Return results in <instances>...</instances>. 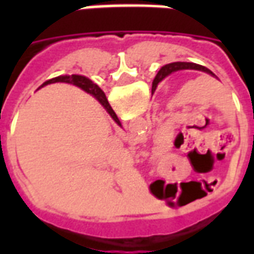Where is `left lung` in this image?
I'll return each mask as SVG.
<instances>
[{"label": "left lung", "instance_id": "left-lung-1", "mask_svg": "<svg viewBox=\"0 0 254 254\" xmlns=\"http://www.w3.org/2000/svg\"><path fill=\"white\" fill-rule=\"evenodd\" d=\"M182 69H194V70H202V72H207L209 74H212L213 73L207 69L205 66H201V65H197V64H191V63H173L169 64V65H165V66L162 67L159 70V73L156 74V77H155L154 83H152V91L156 89L158 87V84L166 77V76H169L170 73L177 72V70H182Z\"/></svg>", "mask_w": 254, "mask_h": 254}]
</instances>
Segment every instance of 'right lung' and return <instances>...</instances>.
<instances>
[{
    "mask_svg": "<svg viewBox=\"0 0 254 254\" xmlns=\"http://www.w3.org/2000/svg\"><path fill=\"white\" fill-rule=\"evenodd\" d=\"M58 81H61V83L73 84V85H77V87H80L81 89H84L85 92L94 95L95 98H96V99L99 100L100 103L103 105V107H105L106 110H107V113L110 114L111 118H113V120H114V121H116L118 125H121V124H120V120H118V117L116 116L114 110L111 109V106L109 105V102H107V99H106L105 92H103V91H102V89H100L99 87L96 85V84L92 83L89 78L84 77V76H78V74H72V76H58V77L52 78V80H47L46 83L42 84V87H43V85H47V84L58 83Z\"/></svg>",
    "mask_w": 254,
    "mask_h": 254,
    "instance_id": "right-lung-1",
    "label": "right lung"
}]
</instances>
